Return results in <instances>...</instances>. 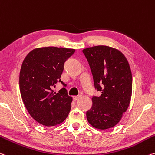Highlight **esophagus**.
Here are the masks:
<instances>
[{
  "mask_svg": "<svg viewBox=\"0 0 155 155\" xmlns=\"http://www.w3.org/2000/svg\"><path fill=\"white\" fill-rule=\"evenodd\" d=\"M81 97V95H78V96H74L73 97V100L74 101H77L78 100L79 98Z\"/></svg>",
  "mask_w": 155,
  "mask_h": 155,
  "instance_id": "34e87169",
  "label": "esophagus"
}]
</instances>
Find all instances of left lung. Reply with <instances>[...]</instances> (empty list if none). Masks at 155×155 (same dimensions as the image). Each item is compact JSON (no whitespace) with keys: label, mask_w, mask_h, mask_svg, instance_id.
<instances>
[{"label":"left lung","mask_w":155,"mask_h":155,"mask_svg":"<svg viewBox=\"0 0 155 155\" xmlns=\"http://www.w3.org/2000/svg\"><path fill=\"white\" fill-rule=\"evenodd\" d=\"M83 52L92 72L95 90L101 92L100 97H92L87 119L95 128H110L121 119L130 102L132 77L129 63L121 51L108 46L92 47Z\"/></svg>","instance_id":"obj_1"}]
</instances>
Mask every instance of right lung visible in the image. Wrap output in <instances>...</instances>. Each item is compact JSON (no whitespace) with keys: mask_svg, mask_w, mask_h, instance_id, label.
Returning a JSON list of instances; mask_svg holds the SVG:
<instances>
[{"mask_svg":"<svg viewBox=\"0 0 155 155\" xmlns=\"http://www.w3.org/2000/svg\"><path fill=\"white\" fill-rule=\"evenodd\" d=\"M74 49L47 47L31 51L22 64L19 87L22 99L29 114L39 124L52 126L68 116L72 98L61 80L64 64ZM60 82L64 85L58 93L51 89Z\"/></svg>","mask_w":155,"mask_h":155,"instance_id":"add662e5","label":"right lung"}]
</instances>
